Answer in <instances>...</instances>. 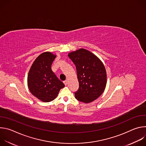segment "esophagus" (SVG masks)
Segmentation results:
<instances>
[{
    "mask_svg": "<svg viewBox=\"0 0 146 146\" xmlns=\"http://www.w3.org/2000/svg\"><path fill=\"white\" fill-rule=\"evenodd\" d=\"M64 84H65V86H66V85L68 84V81H67V80L64 81Z\"/></svg>",
    "mask_w": 146,
    "mask_h": 146,
    "instance_id": "esophagus-1",
    "label": "esophagus"
}]
</instances>
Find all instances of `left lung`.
I'll return each mask as SVG.
<instances>
[{
    "mask_svg": "<svg viewBox=\"0 0 146 146\" xmlns=\"http://www.w3.org/2000/svg\"><path fill=\"white\" fill-rule=\"evenodd\" d=\"M76 67L79 82L75 98L83 103H90L98 98L106 86L107 76L105 66L91 52L81 48L69 54Z\"/></svg>",
    "mask_w": 146,
    "mask_h": 146,
    "instance_id": "8db88e82",
    "label": "left lung"
}]
</instances>
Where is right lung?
<instances>
[{
  "mask_svg": "<svg viewBox=\"0 0 146 146\" xmlns=\"http://www.w3.org/2000/svg\"><path fill=\"white\" fill-rule=\"evenodd\" d=\"M56 55L50 52L40 54L34 61L28 76L29 91L40 100L48 102L57 96L65 84L51 70Z\"/></svg>",
  "mask_w": 146,
  "mask_h": 146,
  "instance_id": "add662e5",
  "label": "right lung"
}]
</instances>
